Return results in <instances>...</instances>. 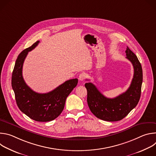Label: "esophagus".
<instances>
[{
	"instance_id": "esophagus-1",
	"label": "esophagus",
	"mask_w": 156,
	"mask_h": 156,
	"mask_svg": "<svg viewBox=\"0 0 156 156\" xmlns=\"http://www.w3.org/2000/svg\"><path fill=\"white\" fill-rule=\"evenodd\" d=\"M86 77V75L84 73H81V74H80L78 78L80 81H83L85 80Z\"/></svg>"
}]
</instances>
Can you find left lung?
<instances>
[{
	"mask_svg": "<svg viewBox=\"0 0 156 156\" xmlns=\"http://www.w3.org/2000/svg\"><path fill=\"white\" fill-rule=\"evenodd\" d=\"M126 58L132 63L134 75L128 90L115 98L105 97L92 83L84 84L87 90V102L91 112L98 119L116 122L125 118L138 104L141 92L143 70L136 55L128 47L125 51Z\"/></svg>",
	"mask_w": 156,
	"mask_h": 156,
	"instance_id": "1",
	"label": "left lung"
}]
</instances>
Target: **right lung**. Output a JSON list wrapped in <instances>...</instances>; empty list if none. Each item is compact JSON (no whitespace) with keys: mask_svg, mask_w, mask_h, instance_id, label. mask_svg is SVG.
Instances as JSON below:
<instances>
[{"mask_svg":"<svg viewBox=\"0 0 156 156\" xmlns=\"http://www.w3.org/2000/svg\"><path fill=\"white\" fill-rule=\"evenodd\" d=\"M37 41L23 50L17 57L12 76V86L17 105L22 112L37 122H49L56 119L63 110L66 98L78 84V79L66 81L51 92L44 94L33 91L22 75L23 65L28 52L39 44Z\"/></svg>","mask_w":156,"mask_h":156,"instance_id":"1","label":"right lung"}]
</instances>
